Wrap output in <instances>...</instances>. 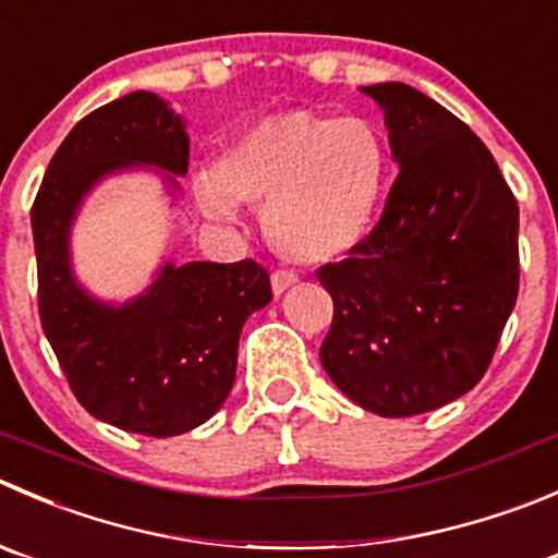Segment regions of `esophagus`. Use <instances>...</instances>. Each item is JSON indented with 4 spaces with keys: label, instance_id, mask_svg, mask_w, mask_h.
Listing matches in <instances>:
<instances>
[{
    "label": "esophagus",
    "instance_id": "obj_1",
    "mask_svg": "<svg viewBox=\"0 0 558 558\" xmlns=\"http://www.w3.org/2000/svg\"><path fill=\"white\" fill-rule=\"evenodd\" d=\"M296 283V275L289 272V269H278V272H272V294L280 296L283 294L289 286Z\"/></svg>",
    "mask_w": 558,
    "mask_h": 558
}]
</instances>
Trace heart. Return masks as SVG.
<instances>
[{
	"mask_svg": "<svg viewBox=\"0 0 558 558\" xmlns=\"http://www.w3.org/2000/svg\"><path fill=\"white\" fill-rule=\"evenodd\" d=\"M389 182V147L367 119L286 111L262 119L218 158L202 187L209 213L264 209V234L289 262L324 264L371 231Z\"/></svg>",
	"mask_w": 558,
	"mask_h": 558,
	"instance_id": "obj_1",
	"label": "heart"
}]
</instances>
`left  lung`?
<instances>
[{"label":"left lung","mask_w":558,"mask_h":558,"mask_svg":"<svg viewBox=\"0 0 558 558\" xmlns=\"http://www.w3.org/2000/svg\"><path fill=\"white\" fill-rule=\"evenodd\" d=\"M384 108L400 171L371 234L316 269L335 302L327 376L381 416L425 414L488 371L518 300V202L466 122L405 84Z\"/></svg>","instance_id":"1"}]
</instances>
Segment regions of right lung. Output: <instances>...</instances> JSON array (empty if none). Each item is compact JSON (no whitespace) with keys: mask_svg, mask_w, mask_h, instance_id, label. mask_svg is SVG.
<instances>
[{"mask_svg":"<svg viewBox=\"0 0 558 558\" xmlns=\"http://www.w3.org/2000/svg\"><path fill=\"white\" fill-rule=\"evenodd\" d=\"M187 158L180 117L130 92L70 130L32 204L37 311L70 389L102 423L155 439L207 423L229 398L242 327L272 300L269 272L253 258L166 264L135 302L97 305L70 275L68 229L100 177L133 163L185 174Z\"/></svg>","mask_w":558,"mask_h":558,"instance_id":"add662e5","label":"right lung"}]
</instances>
